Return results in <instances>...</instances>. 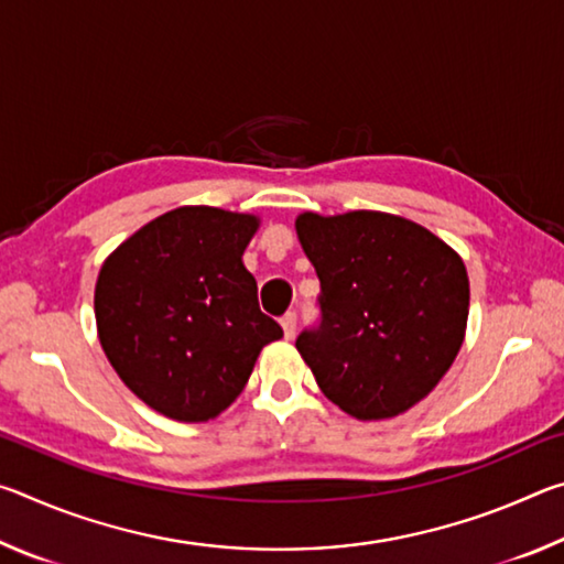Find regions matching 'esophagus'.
<instances>
[{
  "mask_svg": "<svg viewBox=\"0 0 564 564\" xmlns=\"http://www.w3.org/2000/svg\"><path fill=\"white\" fill-rule=\"evenodd\" d=\"M281 326H283V336L285 338H293L295 336V326H299V316L295 313H285V316L281 318Z\"/></svg>",
  "mask_w": 564,
  "mask_h": 564,
  "instance_id": "1",
  "label": "esophagus"
}]
</instances>
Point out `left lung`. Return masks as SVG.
<instances>
[{"label": "left lung", "instance_id": "left-lung-1", "mask_svg": "<svg viewBox=\"0 0 564 564\" xmlns=\"http://www.w3.org/2000/svg\"><path fill=\"white\" fill-rule=\"evenodd\" d=\"M318 273V321L295 348L328 400L358 420L405 413L463 346L470 283L451 246L408 218L352 212L295 221Z\"/></svg>", "mask_w": 564, "mask_h": 564}]
</instances>
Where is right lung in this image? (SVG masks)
Wrapping results in <instances>:
<instances>
[{
  "label": "right lung",
  "mask_w": 564,
  "mask_h": 564,
  "mask_svg": "<svg viewBox=\"0 0 564 564\" xmlns=\"http://www.w3.org/2000/svg\"><path fill=\"white\" fill-rule=\"evenodd\" d=\"M253 216L184 206L139 228L101 265L94 311L119 378L149 408L198 423L241 393L283 328L241 261Z\"/></svg>",
  "instance_id": "1"
}]
</instances>
